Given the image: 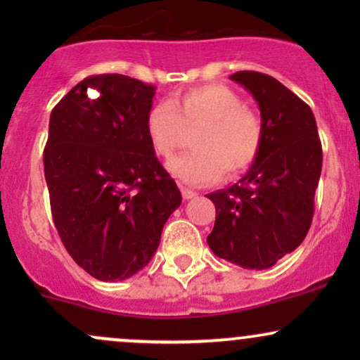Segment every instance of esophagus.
Here are the masks:
<instances>
[{
  "instance_id": "obj_1",
  "label": "esophagus",
  "mask_w": 360,
  "mask_h": 360,
  "mask_svg": "<svg viewBox=\"0 0 360 360\" xmlns=\"http://www.w3.org/2000/svg\"><path fill=\"white\" fill-rule=\"evenodd\" d=\"M181 194H183L184 200H191V198L196 196V193L191 191V189H188V188H181Z\"/></svg>"
}]
</instances>
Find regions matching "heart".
<instances>
[{
    "instance_id": "1",
    "label": "heart",
    "mask_w": 360,
    "mask_h": 360,
    "mask_svg": "<svg viewBox=\"0 0 360 360\" xmlns=\"http://www.w3.org/2000/svg\"><path fill=\"white\" fill-rule=\"evenodd\" d=\"M194 150L169 164L171 174L189 186L245 172L262 147V123L247 103L226 86L206 84L176 94L172 101L155 103L146 117L147 139L162 159H171L183 146L186 130H196Z\"/></svg>"
}]
</instances>
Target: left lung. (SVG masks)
<instances>
[{"label": "left lung", "mask_w": 360, "mask_h": 360, "mask_svg": "<svg viewBox=\"0 0 360 360\" xmlns=\"http://www.w3.org/2000/svg\"><path fill=\"white\" fill-rule=\"evenodd\" d=\"M254 96L262 122V147L238 183L206 194L217 220L208 245L243 269H269L307 237L321 174L315 115L286 86L267 74L230 76Z\"/></svg>", "instance_id": "obj_1"}]
</instances>
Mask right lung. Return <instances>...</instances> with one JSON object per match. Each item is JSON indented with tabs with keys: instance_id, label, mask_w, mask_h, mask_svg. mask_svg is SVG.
<instances>
[{
	"instance_id": "right-lung-1",
	"label": "right lung",
	"mask_w": 360,
	"mask_h": 360,
	"mask_svg": "<svg viewBox=\"0 0 360 360\" xmlns=\"http://www.w3.org/2000/svg\"><path fill=\"white\" fill-rule=\"evenodd\" d=\"M154 94L134 77L101 74L74 86L51 113L44 171L53 223L71 257L100 281L143 269L181 205L147 139Z\"/></svg>"
}]
</instances>
